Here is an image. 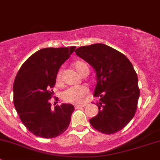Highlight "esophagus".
<instances>
[{"mask_svg":"<svg viewBox=\"0 0 160 160\" xmlns=\"http://www.w3.org/2000/svg\"><path fill=\"white\" fill-rule=\"evenodd\" d=\"M86 106V104H77L75 105V109H79L81 108H84Z\"/></svg>","mask_w":160,"mask_h":160,"instance_id":"obj_1","label":"esophagus"}]
</instances>
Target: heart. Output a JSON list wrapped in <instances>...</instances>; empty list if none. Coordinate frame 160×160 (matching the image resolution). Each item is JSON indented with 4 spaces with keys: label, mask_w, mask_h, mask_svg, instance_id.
Segmentation results:
<instances>
[{
    "label": "heart",
    "mask_w": 160,
    "mask_h": 160,
    "mask_svg": "<svg viewBox=\"0 0 160 160\" xmlns=\"http://www.w3.org/2000/svg\"><path fill=\"white\" fill-rule=\"evenodd\" d=\"M75 70L77 71L80 75L83 76L89 73V67L88 64L83 61H77L73 63ZM61 76L62 72L59 71L56 76V82L59 83L61 82ZM88 89L84 86L71 87L67 88L62 93V99L65 102L71 103V104H80L83 102L87 95L88 94Z\"/></svg>",
    "instance_id": "1"
}]
</instances>
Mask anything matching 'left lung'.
<instances>
[{
    "instance_id": "8db88e82",
    "label": "left lung",
    "mask_w": 160,
    "mask_h": 160,
    "mask_svg": "<svg viewBox=\"0 0 160 160\" xmlns=\"http://www.w3.org/2000/svg\"><path fill=\"white\" fill-rule=\"evenodd\" d=\"M75 52L96 72L93 97L99 98V111L90 119V125L108 135L122 130L133 118L139 98L133 66L125 55L102 43L81 46Z\"/></svg>"
}]
</instances>
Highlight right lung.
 Segmentation results:
<instances>
[{
    "label": "right lung",
    "mask_w": 160,
    "mask_h": 160,
    "mask_svg": "<svg viewBox=\"0 0 160 160\" xmlns=\"http://www.w3.org/2000/svg\"><path fill=\"white\" fill-rule=\"evenodd\" d=\"M75 49L70 46L38 50L16 75L13 85L14 107L23 125L36 136L55 138L70 125L73 105L62 104L52 109L49 99L58 71Z\"/></svg>",
    "instance_id": "1"
}]
</instances>
